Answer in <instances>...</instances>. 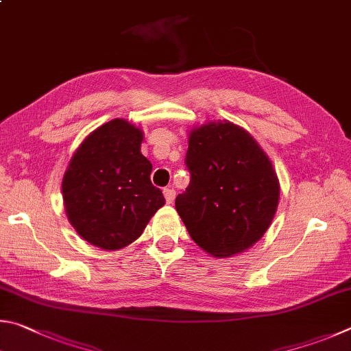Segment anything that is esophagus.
Returning <instances> with one entry per match:
<instances>
[{
  "mask_svg": "<svg viewBox=\"0 0 351 351\" xmlns=\"http://www.w3.org/2000/svg\"><path fill=\"white\" fill-rule=\"evenodd\" d=\"M163 194H165V199H166V202H168V204H172V202H174V199H176V191L172 188H166L165 191H163Z\"/></svg>",
  "mask_w": 351,
  "mask_h": 351,
  "instance_id": "34e87169",
  "label": "esophagus"
}]
</instances>
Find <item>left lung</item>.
<instances>
[{"instance_id": "obj_1", "label": "left lung", "mask_w": 351, "mask_h": 351, "mask_svg": "<svg viewBox=\"0 0 351 351\" xmlns=\"http://www.w3.org/2000/svg\"><path fill=\"white\" fill-rule=\"evenodd\" d=\"M191 182L176 210L193 241L213 257H231L259 242L279 205L271 160L248 131L228 120L189 131Z\"/></svg>"}]
</instances>
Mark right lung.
I'll list each match as a JSON object with an SVG mask.
<instances>
[{
  "instance_id": "right-lung-1",
  "label": "right lung",
  "mask_w": 351,
  "mask_h": 351,
  "mask_svg": "<svg viewBox=\"0 0 351 351\" xmlns=\"http://www.w3.org/2000/svg\"><path fill=\"white\" fill-rule=\"evenodd\" d=\"M141 141L140 128L114 119L92 131L67 165L61 183L66 216L97 248L131 245L165 205L151 183L152 165L140 152Z\"/></svg>"
}]
</instances>
